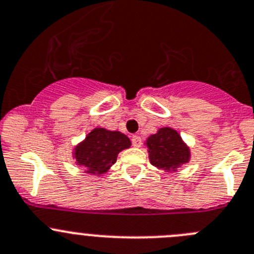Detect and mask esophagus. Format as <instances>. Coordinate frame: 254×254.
Wrapping results in <instances>:
<instances>
[{"mask_svg":"<svg viewBox=\"0 0 254 254\" xmlns=\"http://www.w3.org/2000/svg\"><path fill=\"white\" fill-rule=\"evenodd\" d=\"M131 144L135 148H139L141 145V138L139 135H132L131 136Z\"/></svg>","mask_w":254,"mask_h":254,"instance_id":"obj_1","label":"esophagus"}]
</instances>
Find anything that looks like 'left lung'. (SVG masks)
<instances>
[{"label": "left lung", "mask_w": 254, "mask_h": 254, "mask_svg": "<svg viewBox=\"0 0 254 254\" xmlns=\"http://www.w3.org/2000/svg\"><path fill=\"white\" fill-rule=\"evenodd\" d=\"M151 164L159 169L175 170L189 160V149L175 130L163 127L146 140Z\"/></svg>", "instance_id": "left-lung-1"}]
</instances>
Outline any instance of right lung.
<instances>
[{"instance_id": "right-lung-1", "label": "right lung", "mask_w": 254, "mask_h": 254, "mask_svg": "<svg viewBox=\"0 0 254 254\" xmlns=\"http://www.w3.org/2000/svg\"><path fill=\"white\" fill-rule=\"evenodd\" d=\"M130 145L131 143L127 135L98 127L75 149V158L87 173L103 174L116 162L119 151Z\"/></svg>"}]
</instances>
